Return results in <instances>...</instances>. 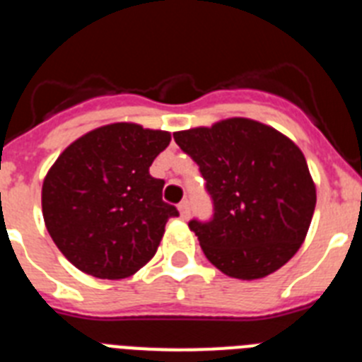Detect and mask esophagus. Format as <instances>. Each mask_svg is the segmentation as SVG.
<instances>
[{"instance_id":"obj_1","label":"esophagus","mask_w":362,"mask_h":362,"mask_svg":"<svg viewBox=\"0 0 362 362\" xmlns=\"http://www.w3.org/2000/svg\"><path fill=\"white\" fill-rule=\"evenodd\" d=\"M177 209H179V214H181V218L183 219H187L188 216H190V203L188 202H181Z\"/></svg>"}]
</instances>
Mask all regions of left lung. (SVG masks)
I'll list each match as a JSON object with an SVG mask.
<instances>
[{
	"label": "left lung",
	"instance_id": "1",
	"mask_svg": "<svg viewBox=\"0 0 362 362\" xmlns=\"http://www.w3.org/2000/svg\"><path fill=\"white\" fill-rule=\"evenodd\" d=\"M199 166L212 218L188 227L221 273L255 280L280 269L304 242L317 194L304 153L271 126L227 119L174 134Z\"/></svg>",
	"mask_w": 362,
	"mask_h": 362
}]
</instances>
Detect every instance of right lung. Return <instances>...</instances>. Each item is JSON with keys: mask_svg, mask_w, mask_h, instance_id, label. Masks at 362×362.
<instances>
[{"mask_svg": "<svg viewBox=\"0 0 362 362\" xmlns=\"http://www.w3.org/2000/svg\"><path fill=\"white\" fill-rule=\"evenodd\" d=\"M168 132L117 122L62 151L42 188L52 242L71 264L97 278L132 276L153 258L165 225L179 216L163 202L165 181L150 166Z\"/></svg>", "mask_w": 362, "mask_h": 362, "instance_id": "right-lung-1", "label": "right lung"}]
</instances>
